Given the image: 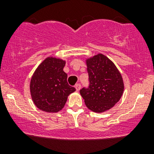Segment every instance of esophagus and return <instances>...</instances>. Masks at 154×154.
<instances>
[{"label": "esophagus", "mask_w": 154, "mask_h": 154, "mask_svg": "<svg viewBox=\"0 0 154 154\" xmlns=\"http://www.w3.org/2000/svg\"><path fill=\"white\" fill-rule=\"evenodd\" d=\"M80 88H81V85H80V83H77V84L75 85V88H76V90H77V91H80Z\"/></svg>", "instance_id": "esophagus-1"}]
</instances>
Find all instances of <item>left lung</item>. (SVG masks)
Instances as JSON below:
<instances>
[{"label":"left lung","mask_w":154,"mask_h":154,"mask_svg":"<svg viewBox=\"0 0 154 154\" xmlns=\"http://www.w3.org/2000/svg\"><path fill=\"white\" fill-rule=\"evenodd\" d=\"M88 86L80 92L86 106L95 112H103L118 103L124 91V82L114 63L101 54L86 60Z\"/></svg>","instance_id":"obj_1"}]
</instances>
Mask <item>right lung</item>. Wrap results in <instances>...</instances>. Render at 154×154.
<instances>
[{
	"instance_id": "add662e5",
	"label": "right lung",
	"mask_w": 154,
	"mask_h": 154,
	"mask_svg": "<svg viewBox=\"0 0 154 154\" xmlns=\"http://www.w3.org/2000/svg\"><path fill=\"white\" fill-rule=\"evenodd\" d=\"M66 61L48 57L36 68L29 85L34 104L47 112H57L63 108L68 96L75 91L69 86L63 71Z\"/></svg>"
}]
</instances>
